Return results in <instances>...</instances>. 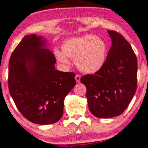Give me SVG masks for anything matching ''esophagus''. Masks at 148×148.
<instances>
[{"label":"esophagus","instance_id":"34e87169","mask_svg":"<svg viewBox=\"0 0 148 148\" xmlns=\"http://www.w3.org/2000/svg\"><path fill=\"white\" fill-rule=\"evenodd\" d=\"M75 80H76V82H80V78H81V76L79 75H75Z\"/></svg>","mask_w":148,"mask_h":148}]
</instances>
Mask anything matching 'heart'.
I'll list each match as a JSON object with an SVG mask.
<instances>
[{"label":"heart","mask_w":148,"mask_h":148,"mask_svg":"<svg viewBox=\"0 0 148 148\" xmlns=\"http://www.w3.org/2000/svg\"><path fill=\"white\" fill-rule=\"evenodd\" d=\"M108 47L104 40L95 35H84L66 39L62 45V52L55 55L60 62L70 63L73 58L76 66L86 73H94L102 69L106 61Z\"/></svg>","instance_id":"heart-1"}]
</instances>
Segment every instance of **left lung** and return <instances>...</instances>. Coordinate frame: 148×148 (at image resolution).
<instances>
[{"label":"left lung","instance_id":"left-lung-1","mask_svg":"<svg viewBox=\"0 0 148 148\" xmlns=\"http://www.w3.org/2000/svg\"><path fill=\"white\" fill-rule=\"evenodd\" d=\"M112 46L104 66L94 75L81 77L86 87L90 112L108 119L123 112L137 87V60L132 47L119 33L108 31Z\"/></svg>","mask_w":148,"mask_h":148}]
</instances>
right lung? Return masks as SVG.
<instances>
[{"label": "right lung", "instance_id": "obj_1", "mask_svg": "<svg viewBox=\"0 0 148 148\" xmlns=\"http://www.w3.org/2000/svg\"><path fill=\"white\" fill-rule=\"evenodd\" d=\"M47 47L42 36H25L9 62L11 96L21 114L40 125L59 121L66 96L76 84L73 73L56 70V58Z\"/></svg>", "mask_w": 148, "mask_h": 148}]
</instances>
